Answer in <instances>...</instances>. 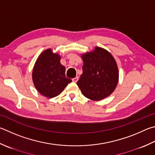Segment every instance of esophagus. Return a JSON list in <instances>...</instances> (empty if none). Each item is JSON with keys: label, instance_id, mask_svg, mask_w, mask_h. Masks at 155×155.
<instances>
[{"label": "esophagus", "instance_id": "esophagus-1", "mask_svg": "<svg viewBox=\"0 0 155 155\" xmlns=\"http://www.w3.org/2000/svg\"><path fill=\"white\" fill-rule=\"evenodd\" d=\"M78 80V77H76L74 78H72V81L74 83H77Z\"/></svg>", "mask_w": 155, "mask_h": 155}]
</instances>
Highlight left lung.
Masks as SVG:
<instances>
[{"label": "left lung", "instance_id": "obj_1", "mask_svg": "<svg viewBox=\"0 0 155 155\" xmlns=\"http://www.w3.org/2000/svg\"><path fill=\"white\" fill-rule=\"evenodd\" d=\"M83 74L77 85L90 100L98 101L109 96L119 81V70L110 53L101 47L83 54Z\"/></svg>", "mask_w": 155, "mask_h": 155}]
</instances>
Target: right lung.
<instances>
[{
  "instance_id": "add662e5",
  "label": "right lung",
  "mask_w": 155,
  "mask_h": 155,
  "mask_svg": "<svg viewBox=\"0 0 155 155\" xmlns=\"http://www.w3.org/2000/svg\"><path fill=\"white\" fill-rule=\"evenodd\" d=\"M65 67L60 64V56L48 49L39 55L34 66L32 81L36 89L44 96H57L72 80L66 77Z\"/></svg>"
}]
</instances>
